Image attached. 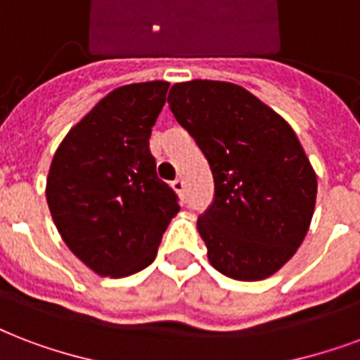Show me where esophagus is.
Segmentation results:
<instances>
[{
  "label": "esophagus",
  "mask_w": 360,
  "mask_h": 360,
  "mask_svg": "<svg viewBox=\"0 0 360 360\" xmlns=\"http://www.w3.org/2000/svg\"><path fill=\"white\" fill-rule=\"evenodd\" d=\"M172 186L175 188V192H179V194H181V192L185 191V181L181 179V177H177V179L172 181Z\"/></svg>",
  "instance_id": "obj_1"
}]
</instances>
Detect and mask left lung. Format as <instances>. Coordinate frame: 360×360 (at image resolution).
<instances>
[{"label": "left lung", "instance_id": "obj_1", "mask_svg": "<svg viewBox=\"0 0 360 360\" xmlns=\"http://www.w3.org/2000/svg\"><path fill=\"white\" fill-rule=\"evenodd\" d=\"M168 103L213 174V202L198 217L210 262L238 281L270 278L296 253L314 215L317 177L298 137L232 82H177Z\"/></svg>", "mask_w": 360, "mask_h": 360}]
</instances>
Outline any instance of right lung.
Here are the masks:
<instances>
[{
	"label": "right lung",
	"mask_w": 360,
	"mask_h": 360,
	"mask_svg": "<svg viewBox=\"0 0 360 360\" xmlns=\"http://www.w3.org/2000/svg\"><path fill=\"white\" fill-rule=\"evenodd\" d=\"M169 84H126L73 126L52 158L46 202L60 236L100 276L126 278L155 260L179 198L158 179L149 137Z\"/></svg>",
	"instance_id": "right-lung-1"
}]
</instances>
